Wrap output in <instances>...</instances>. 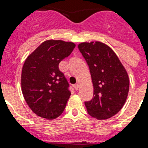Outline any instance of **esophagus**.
Returning <instances> with one entry per match:
<instances>
[{
    "instance_id": "esophagus-1",
    "label": "esophagus",
    "mask_w": 148,
    "mask_h": 148,
    "mask_svg": "<svg viewBox=\"0 0 148 148\" xmlns=\"http://www.w3.org/2000/svg\"><path fill=\"white\" fill-rule=\"evenodd\" d=\"M74 90H78V89H79V86H78V84H76V85H74Z\"/></svg>"
}]
</instances>
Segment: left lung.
Wrapping results in <instances>:
<instances>
[{
	"label": "left lung",
	"instance_id": "obj_1",
	"mask_svg": "<svg viewBox=\"0 0 148 148\" xmlns=\"http://www.w3.org/2000/svg\"><path fill=\"white\" fill-rule=\"evenodd\" d=\"M78 49L90 68L93 97L86 101L88 113L106 120L120 111L127 99L129 78L115 52L101 42H82Z\"/></svg>",
	"mask_w": 148,
	"mask_h": 148
}]
</instances>
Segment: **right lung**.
Wrapping results in <instances>:
<instances>
[{"instance_id":"add662e5","label":"right lung","mask_w":148,"mask_h":148,"mask_svg":"<svg viewBox=\"0 0 148 148\" xmlns=\"http://www.w3.org/2000/svg\"><path fill=\"white\" fill-rule=\"evenodd\" d=\"M74 47L72 42L47 40L24 62L21 74L22 93L27 106L40 117L54 120L64 111L71 93L58 64L71 55Z\"/></svg>"}]
</instances>
